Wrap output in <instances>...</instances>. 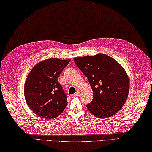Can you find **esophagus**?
Instances as JSON below:
<instances>
[{
    "instance_id": "1",
    "label": "esophagus",
    "mask_w": 152,
    "mask_h": 152,
    "mask_svg": "<svg viewBox=\"0 0 152 152\" xmlns=\"http://www.w3.org/2000/svg\"><path fill=\"white\" fill-rule=\"evenodd\" d=\"M80 91H77L75 94H73L72 95V96H73V97H76V96H80Z\"/></svg>"
}]
</instances>
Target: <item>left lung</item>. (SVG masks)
<instances>
[{"instance_id":"1","label":"left lung","mask_w":152,"mask_h":152,"mask_svg":"<svg viewBox=\"0 0 152 152\" xmlns=\"http://www.w3.org/2000/svg\"><path fill=\"white\" fill-rule=\"evenodd\" d=\"M74 61L87 77L93 99L86 107L98 118L113 116L125 103L129 91L126 71L116 60L104 54L74 58Z\"/></svg>"}]
</instances>
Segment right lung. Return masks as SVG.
I'll return each instance as SVG.
<instances>
[{
    "mask_svg": "<svg viewBox=\"0 0 152 152\" xmlns=\"http://www.w3.org/2000/svg\"><path fill=\"white\" fill-rule=\"evenodd\" d=\"M70 61L50 58L31 69L25 82L24 93L26 104L37 115L54 118L65 110L67 97L58 79Z\"/></svg>",
    "mask_w": 152,
    "mask_h": 152,
    "instance_id": "1",
    "label": "right lung"
}]
</instances>
